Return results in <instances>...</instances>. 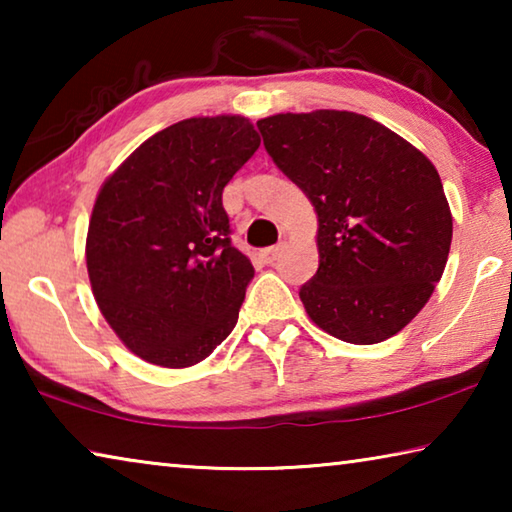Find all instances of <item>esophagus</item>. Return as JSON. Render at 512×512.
Segmentation results:
<instances>
[{"mask_svg": "<svg viewBox=\"0 0 512 512\" xmlns=\"http://www.w3.org/2000/svg\"><path fill=\"white\" fill-rule=\"evenodd\" d=\"M284 248H287L284 244H277V246H271V248H264L262 253H259V257H262L266 264H273V262H277V257L282 255V250H284Z\"/></svg>", "mask_w": 512, "mask_h": 512, "instance_id": "1", "label": "esophagus"}]
</instances>
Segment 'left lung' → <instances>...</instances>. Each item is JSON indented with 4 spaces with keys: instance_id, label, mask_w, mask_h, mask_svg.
Wrapping results in <instances>:
<instances>
[{
    "instance_id": "1",
    "label": "left lung",
    "mask_w": 512,
    "mask_h": 512,
    "mask_svg": "<svg viewBox=\"0 0 512 512\" xmlns=\"http://www.w3.org/2000/svg\"><path fill=\"white\" fill-rule=\"evenodd\" d=\"M257 128L318 216V271L300 289L307 316L354 345L402 332L429 302L452 246L436 167L391 128L348 110L280 112Z\"/></svg>"
}]
</instances>
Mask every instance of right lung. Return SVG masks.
<instances>
[{
    "mask_svg": "<svg viewBox=\"0 0 512 512\" xmlns=\"http://www.w3.org/2000/svg\"><path fill=\"white\" fill-rule=\"evenodd\" d=\"M248 117H192L142 142L101 185L85 264L128 350L189 368L235 329L255 268L232 246L221 194L259 149Z\"/></svg>",
    "mask_w": 512,
    "mask_h": 512,
    "instance_id": "right-lung-1",
    "label": "right lung"
}]
</instances>
